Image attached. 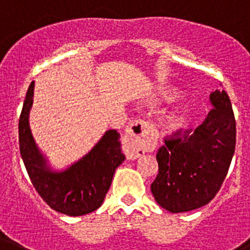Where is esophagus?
Returning <instances> with one entry per match:
<instances>
[{"label": "esophagus", "instance_id": "34e87169", "mask_svg": "<svg viewBox=\"0 0 250 250\" xmlns=\"http://www.w3.org/2000/svg\"><path fill=\"white\" fill-rule=\"evenodd\" d=\"M153 128L143 120H137L125 130L123 151L129 160L138 159L153 142Z\"/></svg>", "mask_w": 250, "mask_h": 250}]
</instances>
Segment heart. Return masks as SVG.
I'll list each match as a JSON object with an SVG mask.
<instances>
[{"mask_svg": "<svg viewBox=\"0 0 250 250\" xmlns=\"http://www.w3.org/2000/svg\"><path fill=\"white\" fill-rule=\"evenodd\" d=\"M179 97V91L175 90V88H162V90L158 91V93L155 95L154 100L155 101H164V102H170L174 101L175 99ZM188 109L185 107H181V108L175 109L167 117V125L169 127L175 128L179 127V125L183 123V121L188 117Z\"/></svg>", "mask_w": 250, "mask_h": 250, "instance_id": "obj_1", "label": "heart"}]
</instances>
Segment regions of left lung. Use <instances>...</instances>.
<instances>
[{"label": "left lung", "instance_id": "left-lung-1", "mask_svg": "<svg viewBox=\"0 0 250 250\" xmlns=\"http://www.w3.org/2000/svg\"><path fill=\"white\" fill-rule=\"evenodd\" d=\"M213 108L191 136L165 141L158 150L159 174L150 190L171 213L192 211L213 199L227 176L235 148V120L225 90L209 95Z\"/></svg>", "mask_w": 250, "mask_h": 250}]
</instances>
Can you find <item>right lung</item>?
Returning <instances> with one entry per match:
<instances>
[{"label": "right lung", "mask_w": 250, "mask_h": 250, "mask_svg": "<svg viewBox=\"0 0 250 250\" xmlns=\"http://www.w3.org/2000/svg\"><path fill=\"white\" fill-rule=\"evenodd\" d=\"M34 81L29 85L20 117V150L29 179L42 199L53 209L67 216H83L104 202L116 169L125 162L116 129L104 132L83 158L67 167L55 170L42 153L29 127Z\"/></svg>", "instance_id": "1"}]
</instances>
